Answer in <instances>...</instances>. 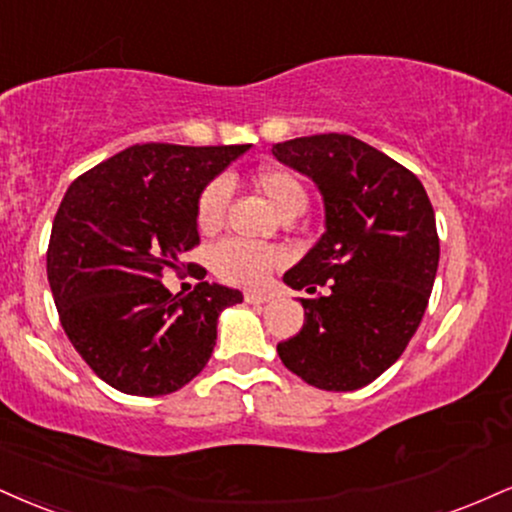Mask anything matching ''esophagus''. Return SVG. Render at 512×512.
<instances>
[{"mask_svg": "<svg viewBox=\"0 0 512 512\" xmlns=\"http://www.w3.org/2000/svg\"><path fill=\"white\" fill-rule=\"evenodd\" d=\"M267 300H272V295H269V293H262V291H248V293H245V303H248V305H262V303H267Z\"/></svg>", "mask_w": 512, "mask_h": 512, "instance_id": "obj_1", "label": "esophagus"}]
</instances>
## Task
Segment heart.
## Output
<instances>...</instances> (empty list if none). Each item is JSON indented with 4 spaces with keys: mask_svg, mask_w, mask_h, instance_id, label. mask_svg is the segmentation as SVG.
<instances>
[{
    "mask_svg": "<svg viewBox=\"0 0 512 512\" xmlns=\"http://www.w3.org/2000/svg\"><path fill=\"white\" fill-rule=\"evenodd\" d=\"M250 186L260 193L281 219L298 217L307 207V190L293 171L281 166H262L250 176ZM229 205V183L217 178L202 190L197 200V229L212 233L221 226ZM283 262V255L272 245L224 240L212 250V269L221 281L233 286L255 288L269 279V274Z\"/></svg>",
    "mask_w": 512,
    "mask_h": 512,
    "instance_id": "1",
    "label": "heart"
}]
</instances>
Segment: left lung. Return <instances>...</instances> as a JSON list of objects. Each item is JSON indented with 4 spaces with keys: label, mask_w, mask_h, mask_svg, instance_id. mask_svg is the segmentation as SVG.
I'll list each match as a JSON object with an SVG mask.
<instances>
[{
    "label": "left lung",
    "mask_w": 512,
    "mask_h": 512,
    "mask_svg": "<svg viewBox=\"0 0 512 512\" xmlns=\"http://www.w3.org/2000/svg\"><path fill=\"white\" fill-rule=\"evenodd\" d=\"M272 155L312 178L324 202L322 238L283 274L310 293L300 298L305 324L276 350L310 386L357 391L422 322L439 269L434 207L420 178L353 135L286 140Z\"/></svg>",
    "instance_id": "left-lung-1"
}]
</instances>
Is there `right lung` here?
I'll return each mask as SVG.
<instances>
[{
	"label": "right lung",
	"mask_w": 512,
	"mask_h": 512,
	"mask_svg": "<svg viewBox=\"0 0 512 512\" xmlns=\"http://www.w3.org/2000/svg\"><path fill=\"white\" fill-rule=\"evenodd\" d=\"M250 145H133L66 190L47 250V279L66 336L92 372L128 396H166L195 379L217 322L243 293L197 283L186 298L166 267L200 243L197 200Z\"/></svg>",
	"instance_id": "1"
}]
</instances>
